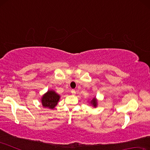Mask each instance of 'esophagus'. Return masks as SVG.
<instances>
[{
	"label": "esophagus",
	"instance_id": "obj_1",
	"mask_svg": "<svg viewBox=\"0 0 150 150\" xmlns=\"http://www.w3.org/2000/svg\"><path fill=\"white\" fill-rule=\"evenodd\" d=\"M71 93L73 95H75V93H76V91H75V90H74V89H72L71 91Z\"/></svg>",
	"mask_w": 150,
	"mask_h": 150
}]
</instances>
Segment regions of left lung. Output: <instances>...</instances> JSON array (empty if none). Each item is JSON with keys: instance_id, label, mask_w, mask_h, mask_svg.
I'll list each match as a JSON object with an SVG mask.
<instances>
[{"instance_id": "left-lung-1", "label": "left lung", "mask_w": 150, "mask_h": 150, "mask_svg": "<svg viewBox=\"0 0 150 150\" xmlns=\"http://www.w3.org/2000/svg\"><path fill=\"white\" fill-rule=\"evenodd\" d=\"M91 103L92 104V105H93L94 106H95V107H96V104H97V102H96V98H94L91 101Z\"/></svg>"}]
</instances>
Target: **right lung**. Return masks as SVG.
Here are the masks:
<instances>
[{"instance_id": "1", "label": "right lung", "mask_w": 150, "mask_h": 150, "mask_svg": "<svg viewBox=\"0 0 150 150\" xmlns=\"http://www.w3.org/2000/svg\"><path fill=\"white\" fill-rule=\"evenodd\" d=\"M60 96L53 91H47L46 94L43 96L42 98V103L44 107L54 108L57 105Z\"/></svg>"}]
</instances>
